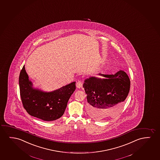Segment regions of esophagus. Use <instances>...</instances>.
Returning a JSON list of instances; mask_svg holds the SVG:
<instances>
[{
    "instance_id": "34e87169",
    "label": "esophagus",
    "mask_w": 160,
    "mask_h": 160,
    "mask_svg": "<svg viewBox=\"0 0 160 160\" xmlns=\"http://www.w3.org/2000/svg\"><path fill=\"white\" fill-rule=\"evenodd\" d=\"M76 86H77V88L80 89V88L82 87V83L81 82V81H78L77 83H76Z\"/></svg>"
}]
</instances>
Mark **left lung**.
Returning <instances> with one entry per match:
<instances>
[{
    "label": "left lung",
    "instance_id": "obj_1",
    "mask_svg": "<svg viewBox=\"0 0 160 160\" xmlns=\"http://www.w3.org/2000/svg\"><path fill=\"white\" fill-rule=\"evenodd\" d=\"M90 77L84 80L83 88L87 94L88 115L97 121L116 115L122 109L130 89V80L126 72L120 70L114 74Z\"/></svg>",
    "mask_w": 160,
    "mask_h": 160
}]
</instances>
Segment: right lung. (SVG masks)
Here are the masks:
<instances>
[{"mask_svg": "<svg viewBox=\"0 0 160 160\" xmlns=\"http://www.w3.org/2000/svg\"><path fill=\"white\" fill-rule=\"evenodd\" d=\"M19 86L22 104L27 112L46 121L56 120L63 115L68 101L76 88L75 82L50 92L34 88L24 66L20 72Z\"/></svg>", "mask_w": 160, "mask_h": 160, "instance_id": "obj_1", "label": "right lung"}]
</instances>
